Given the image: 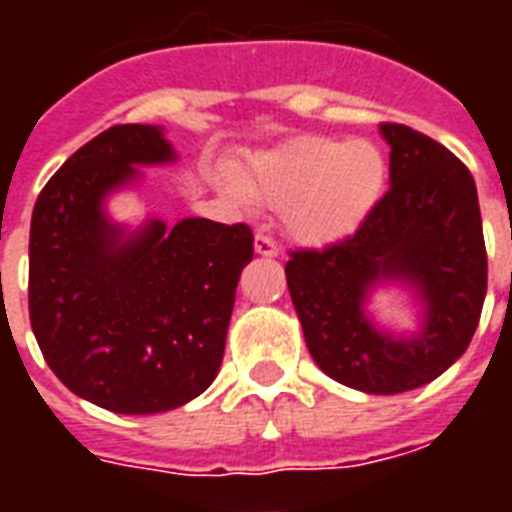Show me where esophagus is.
<instances>
[{
    "instance_id": "esophagus-1",
    "label": "esophagus",
    "mask_w": 512,
    "mask_h": 512,
    "mask_svg": "<svg viewBox=\"0 0 512 512\" xmlns=\"http://www.w3.org/2000/svg\"><path fill=\"white\" fill-rule=\"evenodd\" d=\"M255 252L263 257H276L279 255V244L268 236V233H257L255 236Z\"/></svg>"
}]
</instances>
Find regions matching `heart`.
I'll return each mask as SVG.
<instances>
[{
  "label": "heart",
  "instance_id": "1",
  "mask_svg": "<svg viewBox=\"0 0 512 512\" xmlns=\"http://www.w3.org/2000/svg\"><path fill=\"white\" fill-rule=\"evenodd\" d=\"M388 162L369 140L305 138L257 162L249 188L228 183L233 196L289 209L297 239L329 244L348 236L380 201Z\"/></svg>",
  "mask_w": 512,
  "mask_h": 512
}]
</instances>
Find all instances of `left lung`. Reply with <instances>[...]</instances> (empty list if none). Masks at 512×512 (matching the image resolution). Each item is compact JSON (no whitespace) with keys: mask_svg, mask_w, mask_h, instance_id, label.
I'll return each mask as SVG.
<instances>
[{"mask_svg":"<svg viewBox=\"0 0 512 512\" xmlns=\"http://www.w3.org/2000/svg\"><path fill=\"white\" fill-rule=\"evenodd\" d=\"M390 188L356 233L289 252L287 284L313 361L348 388L393 396L428 385L468 350L486 297V244L476 180L457 156L406 124H380ZM404 280L426 303L414 338L380 333L368 289Z\"/></svg>","mask_w":512,"mask_h":512,"instance_id":"obj_1","label":"left lung"}]
</instances>
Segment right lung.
Listing matches in <instances>:
<instances>
[{"instance_id": "1", "label": "right lung", "mask_w": 512, "mask_h": 512, "mask_svg": "<svg viewBox=\"0 0 512 512\" xmlns=\"http://www.w3.org/2000/svg\"><path fill=\"white\" fill-rule=\"evenodd\" d=\"M175 151L159 127L116 124L47 180L31 215L28 316L71 393L116 414L188 404L223 361L236 284L252 260L244 223L148 220L124 233L103 212L111 191Z\"/></svg>"}]
</instances>
